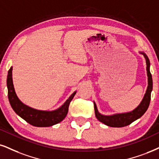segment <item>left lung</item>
Here are the masks:
<instances>
[{
    "instance_id": "left-lung-1",
    "label": "left lung",
    "mask_w": 159,
    "mask_h": 159,
    "mask_svg": "<svg viewBox=\"0 0 159 159\" xmlns=\"http://www.w3.org/2000/svg\"><path fill=\"white\" fill-rule=\"evenodd\" d=\"M139 53L144 57L146 60V69L147 74H148V85L145 94H144L142 102H141V103L138 105V107H136L134 111H130V112L123 113H116V114L107 116L101 114V113L98 111L97 105H96V103L93 102L96 117H97V119L99 121L102 122L103 124L107 125V126L112 127H121L129 125L131 124L133 121H136V119L142 117L148 108L150 102L151 92L152 90V79L151 73H150V63L148 57L147 56L145 53L143 52H139Z\"/></svg>"
}]
</instances>
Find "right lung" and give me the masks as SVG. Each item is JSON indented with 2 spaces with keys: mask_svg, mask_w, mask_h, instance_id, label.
Wrapping results in <instances>:
<instances>
[{
  "mask_svg": "<svg viewBox=\"0 0 159 159\" xmlns=\"http://www.w3.org/2000/svg\"><path fill=\"white\" fill-rule=\"evenodd\" d=\"M7 84L8 98L14 111L26 122L35 127H50L63 120L68 113L70 101L76 93V91H74L58 109L52 111H40L25 105L17 97L12 81V67L8 71Z\"/></svg>",
  "mask_w": 159,
  "mask_h": 159,
  "instance_id": "1",
  "label": "right lung"
}]
</instances>
